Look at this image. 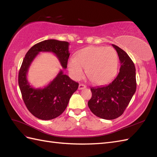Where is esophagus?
<instances>
[{
	"label": "esophagus",
	"mask_w": 157,
	"mask_h": 157,
	"mask_svg": "<svg viewBox=\"0 0 157 157\" xmlns=\"http://www.w3.org/2000/svg\"><path fill=\"white\" fill-rule=\"evenodd\" d=\"M86 88V86H85V85L82 84H80L79 86H78V90H82V89H84Z\"/></svg>",
	"instance_id": "obj_1"
}]
</instances>
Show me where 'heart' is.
I'll return each instance as SVG.
<instances>
[{"instance_id": "obj_1", "label": "heart", "mask_w": 157, "mask_h": 157, "mask_svg": "<svg viewBox=\"0 0 157 157\" xmlns=\"http://www.w3.org/2000/svg\"><path fill=\"white\" fill-rule=\"evenodd\" d=\"M118 57L111 47L90 46L79 50L75 58L67 61L69 73L78 80L84 75V69L88 78L97 84H105L115 77L117 72Z\"/></svg>"}]
</instances>
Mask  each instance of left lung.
Instances as JSON below:
<instances>
[{
	"label": "left lung",
	"mask_w": 157,
	"mask_h": 157,
	"mask_svg": "<svg viewBox=\"0 0 157 157\" xmlns=\"http://www.w3.org/2000/svg\"><path fill=\"white\" fill-rule=\"evenodd\" d=\"M121 62L119 73L107 85L90 88L92 96L88 105L95 115L106 120L121 116L136 90V68L126 52L112 44Z\"/></svg>",
	"instance_id": "1"
}]
</instances>
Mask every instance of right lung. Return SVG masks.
Listing matches in <instances>:
<instances>
[{
	"label": "right lung",
	"instance_id": "add662e5",
	"mask_svg": "<svg viewBox=\"0 0 157 157\" xmlns=\"http://www.w3.org/2000/svg\"><path fill=\"white\" fill-rule=\"evenodd\" d=\"M69 43L50 39L39 42L27 52L20 69L18 83L22 98L28 110L41 120H51L59 117L67 107L78 83L60 70L56 77L43 88H35L28 82L27 75L33 61L40 52H51L56 56L63 69L67 68L70 53Z\"/></svg>",
	"mask_w": 157,
	"mask_h": 157
}]
</instances>
